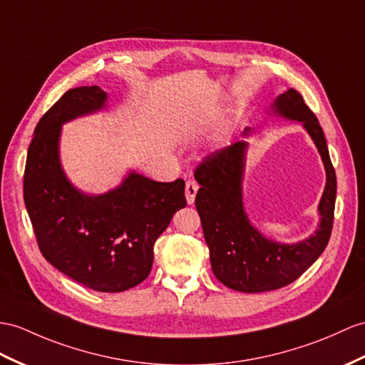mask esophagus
Here are the masks:
<instances>
[{
    "mask_svg": "<svg viewBox=\"0 0 365 365\" xmlns=\"http://www.w3.org/2000/svg\"><path fill=\"white\" fill-rule=\"evenodd\" d=\"M198 192V184L195 181H187L185 182V200H187V204L195 202V197H197Z\"/></svg>",
    "mask_w": 365,
    "mask_h": 365,
    "instance_id": "1",
    "label": "esophagus"
}]
</instances>
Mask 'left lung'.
I'll list each match as a JSON object with an SVG mask.
<instances>
[{
    "instance_id": "8db88e82",
    "label": "left lung",
    "mask_w": 365,
    "mask_h": 365,
    "mask_svg": "<svg viewBox=\"0 0 365 365\" xmlns=\"http://www.w3.org/2000/svg\"><path fill=\"white\" fill-rule=\"evenodd\" d=\"M268 114L302 123L322 158L327 182L314 234L297 243H282L262 234L245 210L243 180L250 148L246 138L252 128H245L242 140L198 165L195 180L201 187L195 206L210 251L212 271L223 285L242 292L279 289L299 279L324 252L333 229L336 173L317 118L292 88L275 97Z\"/></svg>"
}]
</instances>
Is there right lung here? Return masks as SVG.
<instances>
[{
    "label": "right lung",
    "instance_id": "right-lung-1",
    "mask_svg": "<svg viewBox=\"0 0 365 365\" xmlns=\"http://www.w3.org/2000/svg\"><path fill=\"white\" fill-rule=\"evenodd\" d=\"M106 101L102 88L78 86L40 119L24 168V204L40 251L54 268L86 288L120 292L148 277L155 242L187 202L182 180L158 182L135 170L99 195L68 180L61 125L105 110Z\"/></svg>",
    "mask_w": 365,
    "mask_h": 365
}]
</instances>
